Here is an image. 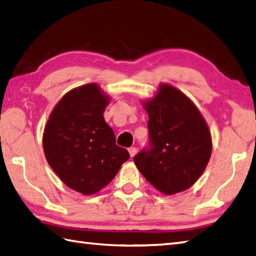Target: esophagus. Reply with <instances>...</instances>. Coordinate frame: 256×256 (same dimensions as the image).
I'll return each instance as SVG.
<instances>
[{
	"label": "esophagus",
	"mask_w": 256,
	"mask_h": 256,
	"mask_svg": "<svg viewBox=\"0 0 256 256\" xmlns=\"http://www.w3.org/2000/svg\"><path fill=\"white\" fill-rule=\"evenodd\" d=\"M128 151H129V154H130V156H132V158H134V155L136 154V152H138V148H136V146H132V148H129V150H128Z\"/></svg>",
	"instance_id": "34e87169"
}]
</instances>
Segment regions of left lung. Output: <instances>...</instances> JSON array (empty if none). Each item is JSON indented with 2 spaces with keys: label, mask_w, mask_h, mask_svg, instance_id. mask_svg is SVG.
I'll list each match as a JSON object with an SVG mask.
<instances>
[{
  "label": "left lung",
  "mask_w": 256,
  "mask_h": 256,
  "mask_svg": "<svg viewBox=\"0 0 256 256\" xmlns=\"http://www.w3.org/2000/svg\"><path fill=\"white\" fill-rule=\"evenodd\" d=\"M143 105L148 115L150 148L134 158L136 166L164 194L189 189L212 154L206 122L188 96L166 84Z\"/></svg>",
  "instance_id": "left-lung-1"
}]
</instances>
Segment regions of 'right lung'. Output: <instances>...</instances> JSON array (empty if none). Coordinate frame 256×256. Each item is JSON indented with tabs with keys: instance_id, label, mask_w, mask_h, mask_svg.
Segmentation results:
<instances>
[{
	"instance_id": "add662e5",
	"label": "right lung",
	"mask_w": 256,
	"mask_h": 256,
	"mask_svg": "<svg viewBox=\"0 0 256 256\" xmlns=\"http://www.w3.org/2000/svg\"><path fill=\"white\" fill-rule=\"evenodd\" d=\"M108 102L96 84L74 88L56 104L43 132L48 165L67 186L84 196L108 186L130 158L104 120Z\"/></svg>"
}]
</instances>
